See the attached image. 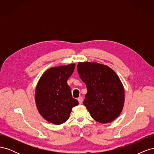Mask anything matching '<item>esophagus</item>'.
Wrapping results in <instances>:
<instances>
[{
    "label": "esophagus",
    "mask_w": 154,
    "mask_h": 154,
    "mask_svg": "<svg viewBox=\"0 0 154 154\" xmlns=\"http://www.w3.org/2000/svg\"><path fill=\"white\" fill-rule=\"evenodd\" d=\"M83 97H82V96H80V97H79L78 98V102H79V103L80 104H82V102H83Z\"/></svg>",
    "instance_id": "1"
}]
</instances>
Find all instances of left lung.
Wrapping results in <instances>:
<instances>
[{"label": "left lung", "mask_w": 154, "mask_h": 154, "mask_svg": "<svg viewBox=\"0 0 154 154\" xmlns=\"http://www.w3.org/2000/svg\"><path fill=\"white\" fill-rule=\"evenodd\" d=\"M77 68L87 89L83 105L96 122H112L122 112L125 103L124 87L117 74L96 62H79Z\"/></svg>", "instance_id": "1"}]
</instances>
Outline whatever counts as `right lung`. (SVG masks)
I'll use <instances>...</instances> for the list:
<instances>
[{"mask_svg":"<svg viewBox=\"0 0 154 154\" xmlns=\"http://www.w3.org/2000/svg\"><path fill=\"white\" fill-rule=\"evenodd\" d=\"M75 64L50 68L40 78L35 91V102L40 114L55 125H61L69 119L72 109L79 104L72 97L68 78Z\"/></svg>","mask_w":154,"mask_h":154,"instance_id":"right-lung-1","label":"right lung"}]
</instances>
